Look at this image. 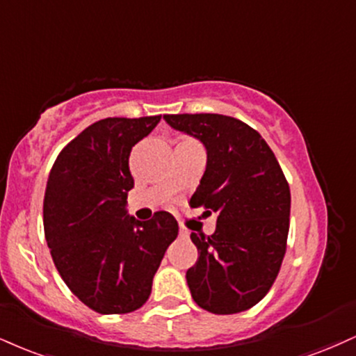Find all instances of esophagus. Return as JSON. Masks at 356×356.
Here are the masks:
<instances>
[{
  "label": "esophagus",
  "mask_w": 356,
  "mask_h": 356,
  "mask_svg": "<svg viewBox=\"0 0 356 356\" xmlns=\"http://www.w3.org/2000/svg\"><path fill=\"white\" fill-rule=\"evenodd\" d=\"M179 235H181V237H184V238H187V237H189V230L181 227V230H179Z\"/></svg>",
  "instance_id": "esophagus-1"
}]
</instances>
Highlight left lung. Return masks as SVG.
Instances as JSON below:
<instances>
[{"mask_svg":"<svg viewBox=\"0 0 356 356\" xmlns=\"http://www.w3.org/2000/svg\"><path fill=\"white\" fill-rule=\"evenodd\" d=\"M207 151L191 207L217 213L211 237L191 234L199 259L186 273L194 302L217 315L248 310L280 270L290 224V189L275 154L255 129L222 114H165Z\"/></svg>","mask_w":356,"mask_h":356,"instance_id":"1","label":"left lung"}]
</instances>
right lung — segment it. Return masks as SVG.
<instances>
[{
  "instance_id": "1",
  "label": "right lung",
  "mask_w": 356,
  "mask_h": 356,
  "mask_svg": "<svg viewBox=\"0 0 356 356\" xmlns=\"http://www.w3.org/2000/svg\"><path fill=\"white\" fill-rule=\"evenodd\" d=\"M159 121L151 115L91 124L63 149L46 184L42 220L56 268L71 292L102 315L129 314L147 302L179 234L169 212L151 220L127 212L131 149Z\"/></svg>"
}]
</instances>
